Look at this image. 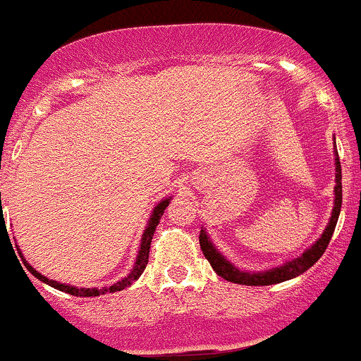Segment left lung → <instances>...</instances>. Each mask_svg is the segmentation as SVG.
I'll list each match as a JSON object with an SVG mask.
<instances>
[{"mask_svg": "<svg viewBox=\"0 0 361 361\" xmlns=\"http://www.w3.org/2000/svg\"><path fill=\"white\" fill-rule=\"evenodd\" d=\"M335 205L334 212H331L330 223H328L326 230L323 231L319 240L312 245L310 249H307L300 258L293 259V262H288L284 267L279 269L267 270L262 274H249L244 270H238L237 267L231 265L228 259H224V256L217 251L212 245V242L209 240V235L205 230L200 231V247H202L203 256L209 259L210 267L214 269V272L217 276H221L223 279L230 281L235 284H244V286H270V284L283 283V281L293 279V277L300 276V274L309 270L317 259L323 256V252L326 251L328 244L331 240V235H334L335 226H337L338 214H341V205H342V172H341V161L338 158H335Z\"/></svg>", "mask_w": 361, "mask_h": 361, "instance_id": "8db88e82", "label": "left lung"}]
</instances>
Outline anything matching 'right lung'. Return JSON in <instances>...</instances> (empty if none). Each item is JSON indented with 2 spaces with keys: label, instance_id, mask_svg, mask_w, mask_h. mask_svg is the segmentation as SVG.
Wrapping results in <instances>:
<instances>
[{
  "label": "right lung",
  "instance_id": "right-lung-1",
  "mask_svg": "<svg viewBox=\"0 0 361 361\" xmlns=\"http://www.w3.org/2000/svg\"><path fill=\"white\" fill-rule=\"evenodd\" d=\"M170 200H172V198L163 200V202H159L158 205L154 207V212H152L151 219H149L147 228H145L144 235H142V244H140V249H138V256H137V262H135L133 270H131V272H130V276H126L123 281H119V283L112 284V286L102 288V290H98V288H75V286H68V284H61V283H56V281H52V279H47V277L42 276L40 272H37V270H35L33 267L30 265V263L24 262V263H26V269L30 270V272L33 274V276L37 277V279H40L42 283L49 284V286L56 288V290H59V291H64V293L73 295V297H99V295H105V293H116V291H123L124 288L131 286V284H133L135 281H137L138 277L142 276V272H144V270H145V265H147V262H149V249H151L152 235H154L156 226H158V223H159V219H161V216H163V212H165V209H166V207H169ZM0 205H1V202H0ZM1 223H3V217H1ZM6 235H8V233H6ZM8 240H10V238H8ZM17 251H19V249H17ZM19 255H20V252H19ZM20 258H23V256H20Z\"/></svg>",
  "mask_w": 361,
  "mask_h": 361
}]
</instances>
